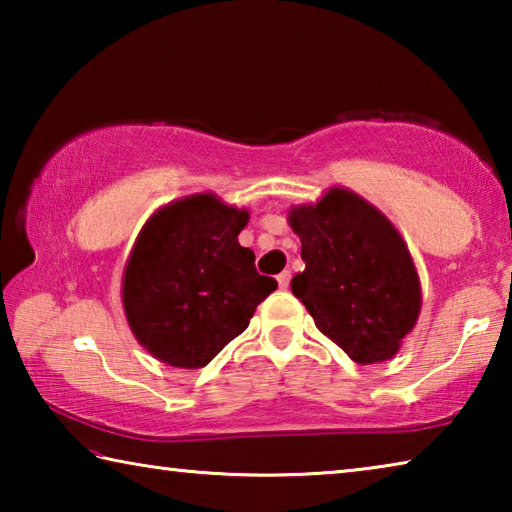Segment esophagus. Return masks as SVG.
I'll return each mask as SVG.
<instances>
[{
  "label": "esophagus",
  "mask_w": 512,
  "mask_h": 512,
  "mask_svg": "<svg viewBox=\"0 0 512 512\" xmlns=\"http://www.w3.org/2000/svg\"><path fill=\"white\" fill-rule=\"evenodd\" d=\"M289 282H291V271H282L277 275V284H280V289H289Z\"/></svg>",
  "instance_id": "1"
}]
</instances>
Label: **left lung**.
Listing matches in <instances>:
<instances>
[{"mask_svg": "<svg viewBox=\"0 0 512 512\" xmlns=\"http://www.w3.org/2000/svg\"><path fill=\"white\" fill-rule=\"evenodd\" d=\"M287 221L305 262L291 291L316 327L361 366L393 359L422 309L418 268L400 230L348 187L291 205Z\"/></svg>", "mask_w": 512, "mask_h": 512, "instance_id": "8db88e82", "label": "left lung"}]
</instances>
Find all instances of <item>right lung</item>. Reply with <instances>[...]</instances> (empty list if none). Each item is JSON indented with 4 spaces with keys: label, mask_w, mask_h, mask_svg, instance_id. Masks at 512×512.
Listing matches in <instances>:
<instances>
[{
    "label": "right lung",
    "mask_w": 512,
    "mask_h": 512,
    "mask_svg": "<svg viewBox=\"0 0 512 512\" xmlns=\"http://www.w3.org/2000/svg\"><path fill=\"white\" fill-rule=\"evenodd\" d=\"M250 212L212 192L183 196L142 225L121 277V305L142 348L173 368H203L277 289L239 244Z\"/></svg>",
    "instance_id": "obj_1"
}]
</instances>
